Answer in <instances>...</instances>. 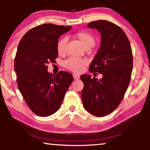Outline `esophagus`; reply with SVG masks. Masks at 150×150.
<instances>
[{
  "label": "esophagus",
  "mask_w": 150,
  "mask_h": 150,
  "mask_svg": "<svg viewBox=\"0 0 150 150\" xmlns=\"http://www.w3.org/2000/svg\"><path fill=\"white\" fill-rule=\"evenodd\" d=\"M73 78H74V79H76V80L79 79V77H80V76L79 75L76 74V73H74V74H73Z\"/></svg>",
  "instance_id": "1"
}]
</instances>
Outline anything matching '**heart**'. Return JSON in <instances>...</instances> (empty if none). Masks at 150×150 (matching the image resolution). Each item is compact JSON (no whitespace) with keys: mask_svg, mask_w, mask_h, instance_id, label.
Here are the masks:
<instances>
[{"mask_svg":"<svg viewBox=\"0 0 150 150\" xmlns=\"http://www.w3.org/2000/svg\"><path fill=\"white\" fill-rule=\"evenodd\" d=\"M74 36L79 40L80 43L85 48H91L95 44V39L93 35L86 31H80L75 33ZM67 40L65 38L60 39L57 42V51L60 54H62L65 52ZM86 64V61L83 59L71 57L64 62V65L69 70L75 73L82 71Z\"/></svg>","mask_w":150,"mask_h":150,"instance_id":"b5f03b06","label":"heart"}]
</instances>
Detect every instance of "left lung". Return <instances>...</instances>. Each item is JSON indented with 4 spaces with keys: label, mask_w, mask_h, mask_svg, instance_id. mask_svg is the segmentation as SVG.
I'll return each mask as SVG.
<instances>
[{
    "label": "left lung",
    "mask_w": 150,
    "mask_h": 150,
    "mask_svg": "<svg viewBox=\"0 0 150 150\" xmlns=\"http://www.w3.org/2000/svg\"><path fill=\"white\" fill-rule=\"evenodd\" d=\"M101 35V43L89 65V72L102 74V78L91 79L82 75L84 84L81 99L84 108L96 117L111 113L121 102L131 80L133 54L130 42L120 27L106 20L88 23Z\"/></svg>",
    "instance_id": "1"
}]
</instances>
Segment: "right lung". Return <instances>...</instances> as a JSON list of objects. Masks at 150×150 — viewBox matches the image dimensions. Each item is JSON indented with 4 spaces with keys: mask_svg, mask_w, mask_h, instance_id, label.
I'll return each instance as SVG.
<instances>
[{
    "mask_svg": "<svg viewBox=\"0 0 150 150\" xmlns=\"http://www.w3.org/2000/svg\"><path fill=\"white\" fill-rule=\"evenodd\" d=\"M72 27L46 23L29 30L22 38L15 59L17 83L26 104L35 115L48 117L59 110L73 75L48 71V64L58 57L59 37Z\"/></svg>",
    "mask_w": 150,
    "mask_h": 150,
    "instance_id": "obj_1",
    "label": "right lung"
}]
</instances>
